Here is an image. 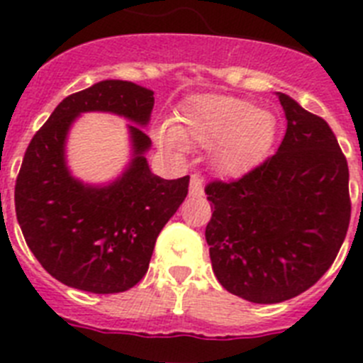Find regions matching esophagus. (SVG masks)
Masks as SVG:
<instances>
[{"instance_id":"34e87169","label":"esophagus","mask_w":363,"mask_h":363,"mask_svg":"<svg viewBox=\"0 0 363 363\" xmlns=\"http://www.w3.org/2000/svg\"><path fill=\"white\" fill-rule=\"evenodd\" d=\"M189 194H191V196H203V178H201L200 174H192L191 176Z\"/></svg>"}]
</instances>
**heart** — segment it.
Wrapping results in <instances>:
<instances>
[{
	"instance_id": "obj_1",
	"label": "heart",
	"mask_w": 363,
	"mask_h": 363,
	"mask_svg": "<svg viewBox=\"0 0 363 363\" xmlns=\"http://www.w3.org/2000/svg\"><path fill=\"white\" fill-rule=\"evenodd\" d=\"M278 134L277 116L267 108L234 96H200L184 105L179 123H163L154 138L165 149L184 150L187 142L211 147L218 172L238 176L271 152Z\"/></svg>"
}]
</instances>
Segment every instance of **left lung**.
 Returning a JSON list of instances; mask_svg holds the SVG:
<instances>
[{
  "label": "left lung",
  "instance_id": "1",
  "mask_svg": "<svg viewBox=\"0 0 363 363\" xmlns=\"http://www.w3.org/2000/svg\"><path fill=\"white\" fill-rule=\"evenodd\" d=\"M278 152L236 182L205 187L213 271L229 293L280 303L313 287L333 265L351 220L349 167L335 133L291 96Z\"/></svg>",
  "mask_w": 363,
  "mask_h": 363
}]
</instances>
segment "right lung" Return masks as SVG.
Segmentation results:
<instances>
[{"label": "right lung", "instance_id": "right-lung-1", "mask_svg": "<svg viewBox=\"0 0 363 363\" xmlns=\"http://www.w3.org/2000/svg\"><path fill=\"white\" fill-rule=\"evenodd\" d=\"M154 92L104 79L70 94L34 134L16 179V216L28 249L50 277L96 294L123 293L145 277L160 230L189 191V176L152 174L145 152ZM85 111L129 119L131 162L108 184L91 186L66 165L69 127Z\"/></svg>", "mask_w": 363, "mask_h": 363}]
</instances>
